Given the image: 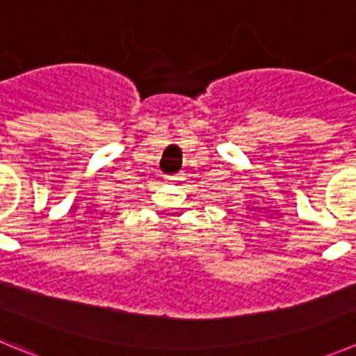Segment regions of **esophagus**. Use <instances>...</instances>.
Instances as JSON below:
<instances>
[{"label":"esophagus","instance_id":"obj_1","mask_svg":"<svg viewBox=\"0 0 356 356\" xmlns=\"http://www.w3.org/2000/svg\"><path fill=\"white\" fill-rule=\"evenodd\" d=\"M177 181H182V175L177 174V175H166V182H177Z\"/></svg>","mask_w":356,"mask_h":356}]
</instances>
